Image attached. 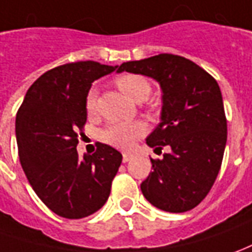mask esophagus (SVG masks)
Here are the masks:
<instances>
[{
  "mask_svg": "<svg viewBox=\"0 0 252 252\" xmlns=\"http://www.w3.org/2000/svg\"><path fill=\"white\" fill-rule=\"evenodd\" d=\"M133 154H129V152H125V154H123V162L126 163V162H129V160H131V159H133Z\"/></svg>",
  "mask_w": 252,
  "mask_h": 252,
  "instance_id": "esophagus-1",
  "label": "esophagus"
}]
</instances>
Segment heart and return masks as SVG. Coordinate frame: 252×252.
I'll use <instances>...</instances> for the list:
<instances>
[{
	"label": "heart",
	"instance_id": "b5f03b06",
	"mask_svg": "<svg viewBox=\"0 0 252 252\" xmlns=\"http://www.w3.org/2000/svg\"><path fill=\"white\" fill-rule=\"evenodd\" d=\"M116 86L134 101H143L151 94V83L138 74H122L116 78ZM85 108L88 114H94L97 108V89L92 86L85 98ZM147 127L143 122H112L101 130V140L118 148L127 149L143 137Z\"/></svg>",
	"mask_w": 252,
	"mask_h": 252
}]
</instances>
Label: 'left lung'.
<instances>
[{"label":"left lung","instance_id":"8db88e82","mask_svg":"<svg viewBox=\"0 0 252 252\" xmlns=\"http://www.w3.org/2000/svg\"><path fill=\"white\" fill-rule=\"evenodd\" d=\"M151 76L163 90L162 122L147 144L171 152L151 159L154 171L141 184L145 199L167 213L195 209L221 170L228 125L217 81L185 57L171 53L126 62L118 72Z\"/></svg>","mask_w":252,"mask_h":252}]
</instances>
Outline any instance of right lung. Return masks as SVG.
<instances>
[{
    "mask_svg": "<svg viewBox=\"0 0 252 252\" xmlns=\"http://www.w3.org/2000/svg\"><path fill=\"white\" fill-rule=\"evenodd\" d=\"M115 70L92 60L55 67L31 85L17 109L24 174L43 204L63 218L79 220L101 209L122 163V154L107 144L97 143L96 152L83 159L76 152L88 119V90Z\"/></svg>",
    "mask_w": 252,
    "mask_h": 252,
    "instance_id": "obj_1",
    "label": "right lung"
}]
</instances>
